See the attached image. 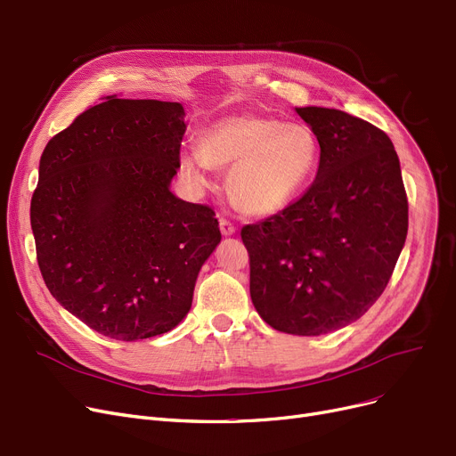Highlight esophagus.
Returning <instances> with one entry per match:
<instances>
[{"label":"esophagus","mask_w":456,"mask_h":456,"mask_svg":"<svg viewBox=\"0 0 456 456\" xmlns=\"http://www.w3.org/2000/svg\"><path fill=\"white\" fill-rule=\"evenodd\" d=\"M220 231H222V234H224V236H231V234L236 231V227L232 225V222H231V220H227V218H220Z\"/></svg>","instance_id":"esophagus-1"}]
</instances>
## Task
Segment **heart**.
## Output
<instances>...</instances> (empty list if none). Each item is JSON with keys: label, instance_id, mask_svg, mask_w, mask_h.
Instances as JSON below:
<instances>
[{"label": "heart", "instance_id": "heart-1", "mask_svg": "<svg viewBox=\"0 0 456 456\" xmlns=\"http://www.w3.org/2000/svg\"><path fill=\"white\" fill-rule=\"evenodd\" d=\"M232 203L251 216H270L294 203L314 181L320 140L306 124L256 112L232 114L205 129L198 148L181 155V170L207 184L212 167H229Z\"/></svg>", "mask_w": 456, "mask_h": 456}]
</instances>
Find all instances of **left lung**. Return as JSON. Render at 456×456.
I'll return each instance as SVG.
<instances>
[{
    "instance_id": "left-lung-1",
    "label": "left lung",
    "mask_w": 456,
    "mask_h": 456,
    "mask_svg": "<svg viewBox=\"0 0 456 456\" xmlns=\"http://www.w3.org/2000/svg\"><path fill=\"white\" fill-rule=\"evenodd\" d=\"M296 110L320 140L316 179L240 236L260 318L320 337L361 318L385 292L409 231V200L385 131L337 109Z\"/></svg>"
}]
</instances>
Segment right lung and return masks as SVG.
<instances>
[{
	"label": "right lung",
	"instance_id": "right-lung-1",
	"mask_svg": "<svg viewBox=\"0 0 456 456\" xmlns=\"http://www.w3.org/2000/svg\"><path fill=\"white\" fill-rule=\"evenodd\" d=\"M184 131L181 103L107 95L40 157L31 227L42 279L103 337L133 342L172 330L222 240L208 205L170 191Z\"/></svg>",
	"mask_w": 456,
	"mask_h": 456
}]
</instances>
